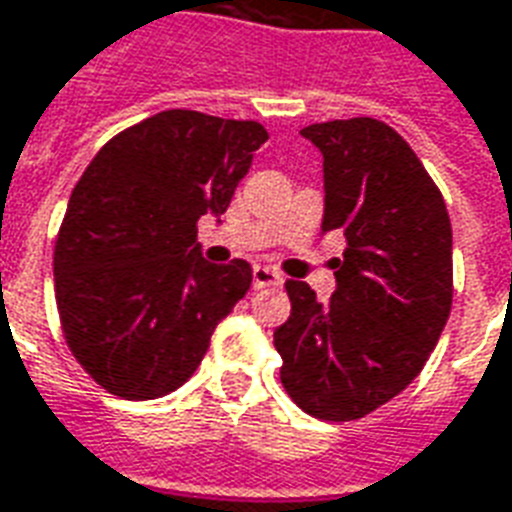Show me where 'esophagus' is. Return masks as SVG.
<instances>
[{
    "label": "esophagus",
    "mask_w": 512,
    "mask_h": 512,
    "mask_svg": "<svg viewBox=\"0 0 512 512\" xmlns=\"http://www.w3.org/2000/svg\"><path fill=\"white\" fill-rule=\"evenodd\" d=\"M252 284H255V290H265V287H276V284H282V276L271 268H265V265H255L252 268Z\"/></svg>",
    "instance_id": "1"
}]
</instances>
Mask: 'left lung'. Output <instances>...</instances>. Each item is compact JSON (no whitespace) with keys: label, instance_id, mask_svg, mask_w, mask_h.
Masks as SVG:
<instances>
[{"label":"left lung","instance_id":"1","mask_svg":"<svg viewBox=\"0 0 512 512\" xmlns=\"http://www.w3.org/2000/svg\"><path fill=\"white\" fill-rule=\"evenodd\" d=\"M325 169L322 233L341 230L335 292L319 303L290 282V319L273 333L298 408L354 421L400 395L435 349L454 298L446 201L411 144L373 117L314 123Z\"/></svg>","mask_w":512,"mask_h":512}]
</instances>
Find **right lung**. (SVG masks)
<instances>
[{"label":"right lung","mask_w":512,"mask_h":512,"mask_svg":"<svg viewBox=\"0 0 512 512\" xmlns=\"http://www.w3.org/2000/svg\"><path fill=\"white\" fill-rule=\"evenodd\" d=\"M265 139L255 120L166 109L112 136L74 185L53 252L56 306L74 360L107 392L179 389L247 295L252 265L209 263L195 239Z\"/></svg>","instance_id":"right-lung-1"}]
</instances>
